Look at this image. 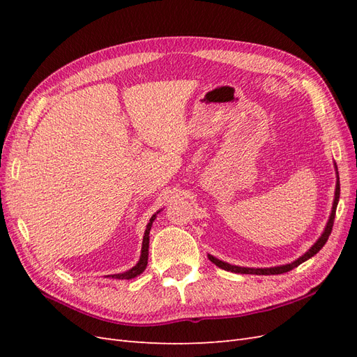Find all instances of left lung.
Wrapping results in <instances>:
<instances>
[{
  "mask_svg": "<svg viewBox=\"0 0 357 357\" xmlns=\"http://www.w3.org/2000/svg\"><path fill=\"white\" fill-rule=\"evenodd\" d=\"M335 168H337V165H335ZM338 201H340V177H338V171H337V186H335V199H333V205H332V213H331V218L326 223V228L325 231H323L320 238L314 243V245H312L310 250L307 253L302 255L301 257H298L296 261H294L291 264H286V265H280V266H273V268H244V266H236V265H231L228 262H223L220 261V259L214 257L211 255H208V259L210 261L215 265L219 266L222 269H225V271H231V273H236V274H255V275H274V274H283V273H287L290 271V269L296 268L298 265H301L302 262L308 261L310 257L314 256L316 253H319L321 250V247L326 244L329 235L332 232V226H333V220H335V211H337V205H338Z\"/></svg>",
  "mask_w": 357,
  "mask_h": 357,
  "instance_id": "left-lung-1",
  "label": "left lung"
}]
</instances>
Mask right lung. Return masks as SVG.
I'll use <instances>...</instances> for the list:
<instances>
[{
  "instance_id": "right-lung-1",
  "label": "right lung",
  "mask_w": 357,
  "mask_h": 357,
  "mask_svg": "<svg viewBox=\"0 0 357 357\" xmlns=\"http://www.w3.org/2000/svg\"><path fill=\"white\" fill-rule=\"evenodd\" d=\"M159 213V211H158ZM156 219V214L152 215V219H150V222L147 223L146 226V231H144V236H143V247H142V256H139V261L135 266H132L129 271L126 273H122V274H114V275H109L112 278H117V280H131V278H135L137 275L142 274L146 266H147V259H149V234H150V229H152V225Z\"/></svg>"
}]
</instances>
